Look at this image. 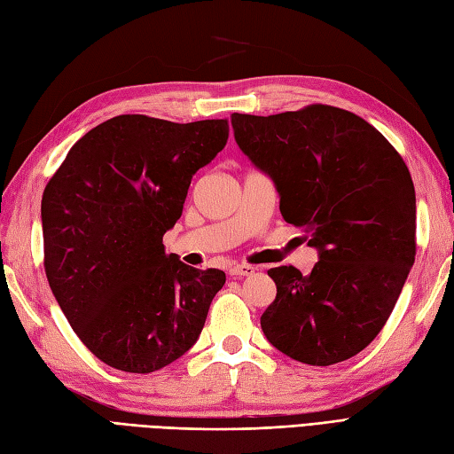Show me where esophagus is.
I'll use <instances>...</instances> for the list:
<instances>
[{"label":"esophagus","instance_id":"esophagus-1","mask_svg":"<svg viewBox=\"0 0 454 454\" xmlns=\"http://www.w3.org/2000/svg\"><path fill=\"white\" fill-rule=\"evenodd\" d=\"M255 273V267L252 265H232L229 269V275L231 277H237V278H242V277H250Z\"/></svg>","mask_w":454,"mask_h":454}]
</instances>
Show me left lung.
Here are the masks:
<instances>
[{"label": "left lung", "instance_id": "obj_1", "mask_svg": "<svg viewBox=\"0 0 454 454\" xmlns=\"http://www.w3.org/2000/svg\"><path fill=\"white\" fill-rule=\"evenodd\" d=\"M240 151L275 181L285 222L318 250L309 275L269 269L277 296L262 330L288 357L346 361L384 328L416 254V197L389 141L344 108L231 116Z\"/></svg>", "mask_w": 454, "mask_h": 454}]
</instances>
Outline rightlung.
I'll return each mask as SVG.
<instances>
[{
    "instance_id": "1",
    "label": "right lung",
    "mask_w": 454,
    "mask_h": 454,
    "mask_svg": "<svg viewBox=\"0 0 454 454\" xmlns=\"http://www.w3.org/2000/svg\"><path fill=\"white\" fill-rule=\"evenodd\" d=\"M227 139V120L121 114L85 133L47 183L49 286L83 346L113 369L160 371L202 333L225 273L181 263L162 237Z\"/></svg>"
}]
</instances>
